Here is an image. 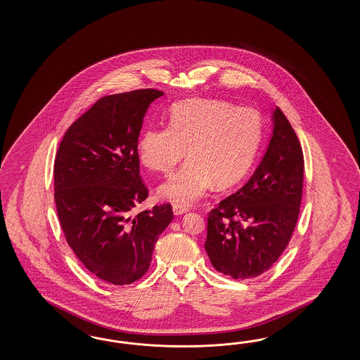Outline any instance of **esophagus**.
I'll return each instance as SVG.
<instances>
[{"instance_id":"1","label":"esophagus","mask_w":360,"mask_h":360,"mask_svg":"<svg viewBox=\"0 0 360 360\" xmlns=\"http://www.w3.org/2000/svg\"><path fill=\"white\" fill-rule=\"evenodd\" d=\"M173 211H174V215H182V214H185L188 211V208L185 207V206H181V205H174L173 206Z\"/></svg>"}]
</instances>
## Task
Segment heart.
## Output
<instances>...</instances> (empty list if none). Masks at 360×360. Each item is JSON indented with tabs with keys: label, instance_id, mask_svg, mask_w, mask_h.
I'll list each match as a JSON object with an SVG mask.
<instances>
[{
	"label": "heart",
	"instance_id": "obj_1",
	"mask_svg": "<svg viewBox=\"0 0 360 360\" xmlns=\"http://www.w3.org/2000/svg\"><path fill=\"white\" fill-rule=\"evenodd\" d=\"M262 139V119L251 107L220 100H188L170 110L169 127H148L137 141L141 164L152 172L170 175L185 158L188 161L166 182L160 194L188 206L214 184L227 187L250 170Z\"/></svg>",
	"mask_w": 360,
	"mask_h": 360
}]
</instances>
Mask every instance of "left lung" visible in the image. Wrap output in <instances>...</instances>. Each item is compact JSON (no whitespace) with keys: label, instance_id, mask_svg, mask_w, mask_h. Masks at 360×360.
<instances>
[{"label":"left lung","instance_id":"left-lung-1","mask_svg":"<svg viewBox=\"0 0 360 360\" xmlns=\"http://www.w3.org/2000/svg\"><path fill=\"white\" fill-rule=\"evenodd\" d=\"M304 187V153L281 109L250 181L212 208L205 248L212 266L235 280L266 272L293 235Z\"/></svg>","mask_w":360,"mask_h":360}]
</instances>
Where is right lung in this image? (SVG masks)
<instances>
[{"label":"right lung","mask_w":360,"mask_h":360,"mask_svg":"<svg viewBox=\"0 0 360 360\" xmlns=\"http://www.w3.org/2000/svg\"><path fill=\"white\" fill-rule=\"evenodd\" d=\"M162 95L145 88L98 98L67 129L55 157V205L65 240L105 283L141 278L174 217L169 203L131 217L149 195L137 153L142 121Z\"/></svg>","instance_id":"right-lung-1"}]
</instances>
